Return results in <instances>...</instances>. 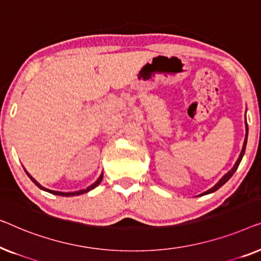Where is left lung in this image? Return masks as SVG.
I'll return each instance as SVG.
<instances>
[{
  "label": "left lung",
  "mask_w": 261,
  "mask_h": 261,
  "mask_svg": "<svg viewBox=\"0 0 261 261\" xmlns=\"http://www.w3.org/2000/svg\"><path fill=\"white\" fill-rule=\"evenodd\" d=\"M246 137H245V142H244V146H242V150H241V152H240V156H239V159H238V161H237V163L234 164V167L230 169V170L227 172V174L223 176V177L220 179V181L216 183V185L213 187L212 189H209V190H207V192L205 193H203V194H211V193H213V192H215V190H218L220 187H222L223 185H225V183L228 181V179L232 177L233 176V174L234 172H236V170L238 169V167H239V164H240V162H241V160H242V156H244V153H245V150H246V143H247V134H248V126H247V124H246ZM202 194V195H203Z\"/></svg>",
  "instance_id": "8db88e82"
}]
</instances>
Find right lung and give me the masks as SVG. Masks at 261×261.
Segmentation results:
<instances>
[{
	"mask_svg": "<svg viewBox=\"0 0 261 261\" xmlns=\"http://www.w3.org/2000/svg\"><path fill=\"white\" fill-rule=\"evenodd\" d=\"M27 175L29 176V177H31V179H32V181H33V182H34V183H35V185H36V186H38L40 189H42V190H46V192H48V193H50V194H54V195H59V196H75V195H80V194L87 193V192H90V190H92L93 188H95V187H97V186L99 185V183H100V182H101V179H102V174H101L100 176H99V178L97 179V181H95V182L93 183V185H92V186H90V187H89V188H86V189H84V190H79V192H74V193H61V192H56V190H49V189H46V188H43V187H42V186H40V185H39V183H38V182H36V181H35V179L32 177V176H31V175H29V174H27Z\"/></svg>",
	"mask_w": 261,
	"mask_h": 261,
	"instance_id": "obj_1",
	"label": "right lung"
}]
</instances>
